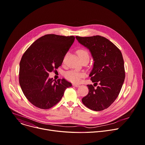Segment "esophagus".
Returning <instances> with one entry per match:
<instances>
[{
	"instance_id": "obj_1",
	"label": "esophagus",
	"mask_w": 145,
	"mask_h": 145,
	"mask_svg": "<svg viewBox=\"0 0 145 145\" xmlns=\"http://www.w3.org/2000/svg\"><path fill=\"white\" fill-rule=\"evenodd\" d=\"M73 86L74 87H78L80 86L79 85H78V84H73Z\"/></svg>"
}]
</instances>
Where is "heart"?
Returning <instances> with one entry per match:
<instances>
[{
	"label": "heart",
	"mask_w": 145,
	"mask_h": 145,
	"mask_svg": "<svg viewBox=\"0 0 145 145\" xmlns=\"http://www.w3.org/2000/svg\"><path fill=\"white\" fill-rule=\"evenodd\" d=\"M77 54L79 57L81 61L84 59H88L89 58V55L88 52L83 48H80L78 49L77 50ZM66 57H67V55L65 56V57L63 58V62H65ZM84 76V73L83 72H77L76 71H70L68 72H67L65 74V77H66L67 79H68L69 81L74 83H77L78 82H80L81 78Z\"/></svg>",
	"instance_id": "b5f03b06"
}]
</instances>
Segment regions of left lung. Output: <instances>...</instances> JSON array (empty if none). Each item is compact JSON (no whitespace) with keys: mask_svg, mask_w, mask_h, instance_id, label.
Here are the masks:
<instances>
[{"mask_svg":"<svg viewBox=\"0 0 145 145\" xmlns=\"http://www.w3.org/2000/svg\"><path fill=\"white\" fill-rule=\"evenodd\" d=\"M76 38L89 50L94 61L89 74L94 84L87 85L88 93L82 98V102L94 111L107 109L117 98L124 82V63L121 52L108 39L101 36ZM98 84L97 87L94 88Z\"/></svg>","mask_w":145,"mask_h":145,"instance_id":"8db88e82","label":"left lung"}]
</instances>
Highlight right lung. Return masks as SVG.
Wrapping results in <instances>:
<instances>
[{
    "instance_id": "right-lung-1",
    "label": "right lung",
    "mask_w": 145,
    "mask_h": 145,
    "mask_svg": "<svg viewBox=\"0 0 145 145\" xmlns=\"http://www.w3.org/2000/svg\"><path fill=\"white\" fill-rule=\"evenodd\" d=\"M73 36L46 35L39 38L23 54L20 63L19 83L24 95L36 107L48 109L58 103L71 83L57 81L49 73L62 65L74 42Z\"/></svg>"
}]
</instances>
